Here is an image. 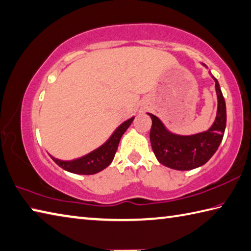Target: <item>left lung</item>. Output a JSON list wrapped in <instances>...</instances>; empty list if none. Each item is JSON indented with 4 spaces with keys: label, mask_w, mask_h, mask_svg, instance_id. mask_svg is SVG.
Wrapping results in <instances>:
<instances>
[{
    "label": "left lung",
    "mask_w": 251,
    "mask_h": 251,
    "mask_svg": "<svg viewBox=\"0 0 251 251\" xmlns=\"http://www.w3.org/2000/svg\"><path fill=\"white\" fill-rule=\"evenodd\" d=\"M215 80L218 106L215 122L211 128L191 136H179L170 133L157 116L148 113L152 125L150 129V143L154 156L163 166L175 170H192L203 166L222 143L226 127V104L224 97Z\"/></svg>",
    "instance_id": "1"
}]
</instances>
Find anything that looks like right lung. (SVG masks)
I'll use <instances>...</instances> for the list:
<instances>
[{
	"label": "right lung",
	"mask_w": 251,
	"mask_h": 251,
	"mask_svg": "<svg viewBox=\"0 0 251 251\" xmlns=\"http://www.w3.org/2000/svg\"><path fill=\"white\" fill-rule=\"evenodd\" d=\"M133 121L134 117H131L128 121L123 123V124L114 131V134L105 144L101 146L100 148L95 149L94 151L85 154L83 157L75 159V160L71 161L59 160V159L53 157H51V159L59 167L62 168V169L75 173V175H95V173L102 171L103 169H105L107 166L111 165L114 156H115L116 153V150L122 136L130 126Z\"/></svg>",
	"instance_id": "1"
}]
</instances>
